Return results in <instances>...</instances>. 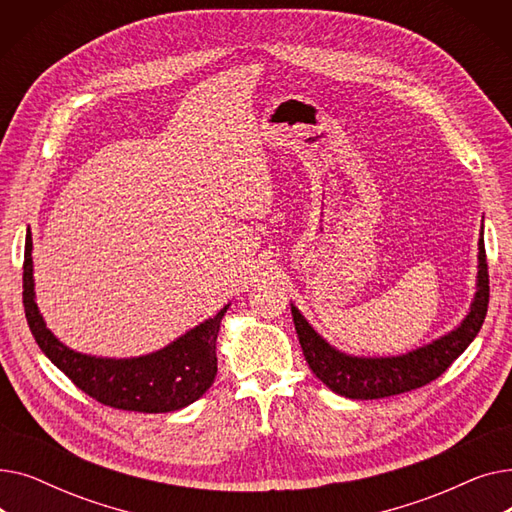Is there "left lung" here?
Wrapping results in <instances>:
<instances>
[{"instance_id":"1","label":"left lung","mask_w":512,"mask_h":512,"mask_svg":"<svg viewBox=\"0 0 512 512\" xmlns=\"http://www.w3.org/2000/svg\"><path fill=\"white\" fill-rule=\"evenodd\" d=\"M479 265H477V290L469 313L459 326L448 334L436 338L434 342L423 344L411 353L396 357H355L346 355L334 348L328 340L321 338L301 311L290 305L294 330H297L303 355L317 378L324 382L332 392L357 398H386L402 392H411L421 388L452 365V361L463 355L465 348L473 342L481 330L483 319L488 313L490 303V276L486 247H483V228L479 238Z\"/></svg>"}]
</instances>
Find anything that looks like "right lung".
I'll return each mask as SVG.
<instances>
[{"instance_id": "1", "label": "right lung", "mask_w": 512, "mask_h": 512, "mask_svg": "<svg viewBox=\"0 0 512 512\" xmlns=\"http://www.w3.org/2000/svg\"><path fill=\"white\" fill-rule=\"evenodd\" d=\"M31 253L33 234L29 228L24 242L22 274L26 321L45 357L85 394L101 405L122 411L170 413L188 407L209 390L218 373L215 342H218L222 317L230 305H224L213 317L149 355L112 359L76 353L51 334L39 313Z\"/></svg>"}]
</instances>
